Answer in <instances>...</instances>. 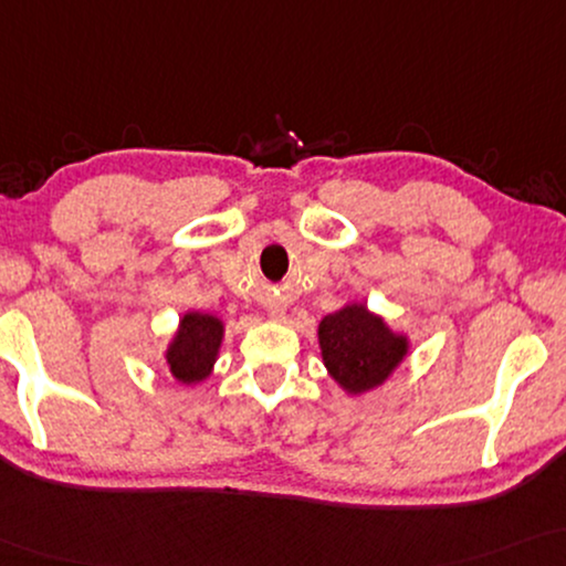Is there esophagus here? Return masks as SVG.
<instances>
[{"label":"esophagus","instance_id":"obj_1","mask_svg":"<svg viewBox=\"0 0 566 566\" xmlns=\"http://www.w3.org/2000/svg\"><path fill=\"white\" fill-rule=\"evenodd\" d=\"M284 315H286L284 307H272V310H269V317H272V321H284Z\"/></svg>","mask_w":566,"mask_h":566}]
</instances>
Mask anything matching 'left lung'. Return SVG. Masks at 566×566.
I'll use <instances>...</instances> for the list:
<instances>
[{
	"mask_svg": "<svg viewBox=\"0 0 566 566\" xmlns=\"http://www.w3.org/2000/svg\"><path fill=\"white\" fill-rule=\"evenodd\" d=\"M317 346L331 379L346 395L379 389L410 354L408 333L392 331L364 302H346L317 323Z\"/></svg>",
	"mask_w": 566,
	"mask_h": 566,
	"instance_id": "obj_1",
	"label": "left lung"
}]
</instances>
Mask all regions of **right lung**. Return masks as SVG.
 Here are the masks:
<instances>
[{"instance_id":"add662e5","label":"right lung","mask_w":566,"mask_h":566,"mask_svg":"<svg viewBox=\"0 0 566 566\" xmlns=\"http://www.w3.org/2000/svg\"><path fill=\"white\" fill-rule=\"evenodd\" d=\"M222 338H226V323L212 313L187 310L179 317L177 331L169 338L164 352L166 369L179 385L195 387L214 371Z\"/></svg>"}]
</instances>
